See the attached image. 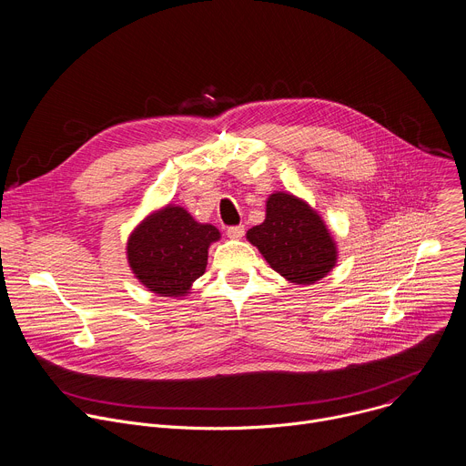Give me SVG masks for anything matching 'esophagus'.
Listing matches in <instances>:
<instances>
[{"label":"esophagus","instance_id":"34e87169","mask_svg":"<svg viewBox=\"0 0 466 466\" xmlns=\"http://www.w3.org/2000/svg\"><path fill=\"white\" fill-rule=\"evenodd\" d=\"M243 234H245V227H243V225L230 227V228L227 230V236H228L230 239H241V238H243Z\"/></svg>","mask_w":466,"mask_h":466}]
</instances>
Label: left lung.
Masks as SVG:
<instances>
[{"instance_id": "8db88e82", "label": "left lung", "mask_w": 466, "mask_h": 466, "mask_svg": "<svg viewBox=\"0 0 466 466\" xmlns=\"http://www.w3.org/2000/svg\"><path fill=\"white\" fill-rule=\"evenodd\" d=\"M247 241L295 286L324 279L338 263V243L320 214L289 191H275L265 203L261 225L247 230Z\"/></svg>"}]
</instances>
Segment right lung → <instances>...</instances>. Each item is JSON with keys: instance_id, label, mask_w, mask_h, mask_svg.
Segmentation results:
<instances>
[{"instance_id": "right-lung-1", "label": "right lung", "mask_w": 466, "mask_h": 466, "mask_svg": "<svg viewBox=\"0 0 466 466\" xmlns=\"http://www.w3.org/2000/svg\"><path fill=\"white\" fill-rule=\"evenodd\" d=\"M219 230L198 223L187 210L166 205L146 216L128 234V268L151 293L180 299L208 265V248L219 241Z\"/></svg>"}]
</instances>
